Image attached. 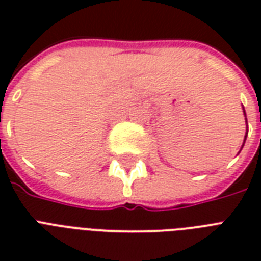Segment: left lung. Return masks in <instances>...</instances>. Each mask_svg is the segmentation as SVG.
Here are the masks:
<instances>
[{"instance_id": "obj_1", "label": "left lung", "mask_w": 261, "mask_h": 261, "mask_svg": "<svg viewBox=\"0 0 261 261\" xmlns=\"http://www.w3.org/2000/svg\"><path fill=\"white\" fill-rule=\"evenodd\" d=\"M245 138H247V137H245Z\"/></svg>"}]
</instances>
